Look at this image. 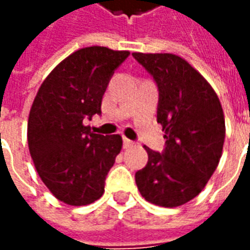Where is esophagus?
Returning a JSON list of instances; mask_svg holds the SVG:
<instances>
[{
	"mask_svg": "<svg viewBox=\"0 0 250 250\" xmlns=\"http://www.w3.org/2000/svg\"><path fill=\"white\" fill-rule=\"evenodd\" d=\"M122 142H124V148H128L130 147V146H133V142H132V140H129V139H126V137H124V139H122Z\"/></svg>",
	"mask_w": 250,
	"mask_h": 250,
	"instance_id": "obj_1",
	"label": "esophagus"
}]
</instances>
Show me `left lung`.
<instances>
[{"label": "left lung", "instance_id": "obj_1", "mask_svg": "<svg viewBox=\"0 0 250 250\" xmlns=\"http://www.w3.org/2000/svg\"><path fill=\"white\" fill-rule=\"evenodd\" d=\"M159 91L156 120L165 130L162 152L146 147L148 162L136 171L142 196L161 207H178L204 189L218 167L225 115L207 80L174 54L133 53Z\"/></svg>", "mask_w": 250, "mask_h": 250}]
</instances>
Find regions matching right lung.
Instances as JSON below:
<instances>
[{
    "label": "right lung",
    "mask_w": 250,
    "mask_h": 250,
    "mask_svg": "<svg viewBox=\"0 0 250 250\" xmlns=\"http://www.w3.org/2000/svg\"><path fill=\"white\" fill-rule=\"evenodd\" d=\"M129 54L101 46L77 50L51 70L32 103L27 129L31 158L43 184L69 206L101 199L121 151V136L94 133L83 121L102 113L108 82Z\"/></svg>",
    "instance_id": "right-lung-1"
}]
</instances>
